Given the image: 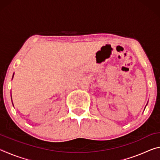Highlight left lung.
Here are the masks:
<instances>
[{"label": "left lung", "mask_w": 160, "mask_h": 160, "mask_svg": "<svg viewBox=\"0 0 160 160\" xmlns=\"http://www.w3.org/2000/svg\"><path fill=\"white\" fill-rule=\"evenodd\" d=\"M146 106H147V105H146Z\"/></svg>", "instance_id": "8db88e82"}]
</instances>
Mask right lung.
<instances>
[{"label": "right lung", "instance_id": "add662e5", "mask_svg": "<svg viewBox=\"0 0 160 160\" xmlns=\"http://www.w3.org/2000/svg\"><path fill=\"white\" fill-rule=\"evenodd\" d=\"M13 76H14V73H13V75H12V78H13ZM11 99H12V97H11Z\"/></svg>", "mask_w": 160, "mask_h": 160}]
</instances>
